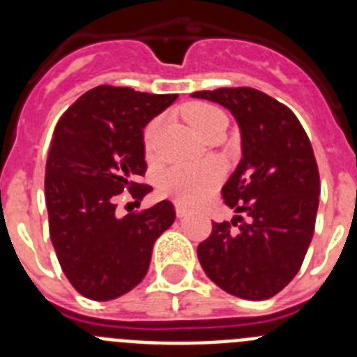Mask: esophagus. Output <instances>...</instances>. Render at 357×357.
Returning a JSON list of instances; mask_svg holds the SVG:
<instances>
[{"label": "esophagus", "instance_id": "34e87169", "mask_svg": "<svg viewBox=\"0 0 357 357\" xmlns=\"http://www.w3.org/2000/svg\"><path fill=\"white\" fill-rule=\"evenodd\" d=\"M175 211H176V218H184V216H188V213H189L188 207L181 206V204H176Z\"/></svg>", "mask_w": 357, "mask_h": 357}]
</instances>
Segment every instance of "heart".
<instances>
[{"label": "heart", "mask_w": 357, "mask_h": 357, "mask_svg": "<svg viewBox=\"0 0 357 357\" xmlns=\"http://www.w3.org/2000/svg\"><path fill=\"white\" fill-rule=\"evenodd\" d=\"M185 119H188L189 125L193 127L197 134L204 135L216 123L225 121V116H223L222 110H218L213 105L193 103V105H189L185 109ZM159 119H153L146 127V132H144L146 150H151L153 137L159 130ZM220 181H222V168L216 162L195 164V166L178 164V166L168 168L160 175L159 188L166 197L173 198L178 204L193 206L197 202L204 200L216 188Z\"/></svg>", "instance_id": "heart-1"}]
</instances>
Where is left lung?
Here are the masks:
<instances>
[{
  "instance_id": "8db88e82",
  "label": "left lung",
  "mask_w": 357,
  "mask_h": 357,
  "mask_svg": "<svg viewBox=\"0 0 357 357\" xmlns=\"http://www.w3.org/2000/svg\"><path fill=\"white\" fill-rule=\"evenodd\" d=\"M191 96L225 107L241 134V160L222 188L234 216L213 223L198 259L227 293L264 301L291 282L313 238L320 197L313 148L291 110L261 91L223 87Z\"/></svg>"
}]
</instances>
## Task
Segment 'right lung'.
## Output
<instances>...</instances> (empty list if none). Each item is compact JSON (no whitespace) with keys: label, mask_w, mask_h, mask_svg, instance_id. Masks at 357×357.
Segmentation results:
<instances>
[{"label":"right lung","mask_w":357,"mask_h":357,"mask_svg":"<svg viewBox=\"0 0 357 357\" xmlns=\"http://www.w3.org/2000/svg\"><path fill=\"white\" fill-rule=\"evenodd\" d=\"M176 98L100 85L56 123L44 176L50 238L62 272L87 298L112 301L134 289L157 238L175 222L169 200L119 218L116 198L128 189L143 200L151 191L137 184L146 169L143 128Z\"/></svg>","instance_id":"obj_1"}]
</instances>
